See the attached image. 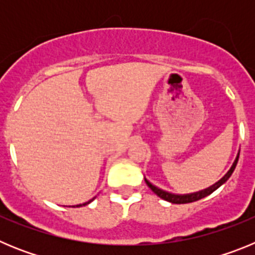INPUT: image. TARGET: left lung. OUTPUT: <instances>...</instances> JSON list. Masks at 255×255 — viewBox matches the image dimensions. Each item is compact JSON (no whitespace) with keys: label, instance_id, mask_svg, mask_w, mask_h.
I'll return each instance as SVG.
<instances>
[{"label":"left lung","instance_id":"1","mask_svg":"<svg viewBox=\"0 0 255 255\" xmlns=\"http://www.w3.org/2000/svg\"><path fill=\"white\" fill-rule=\"evenodd\" d=\"M240 153V152H239ZM239 153L238 155H236L235 161H234L233 166L230 167V170L227 171L226 175H225L222 179L218 180L216 184H213V185H211L209 188L207 189H203V190H199V191H195V193H190V194H173V193H170V191H166V190H162V189L157 188L155 185H153L152 182L148 181L145 177H144V180H145V182H147V185L149 186L150 190L154 193V194L158 195L161 199L163 200H167V202H170V203H173V204H185V203H191V202H195V200H199L202 199V198L207 197V195L212 194L213 191L217 190L218 188H220L222 184H225V182L227 181V180L230 179V176L233 175L234 170H235L236 167V163H238V159H239Z\"/></svg>","mask_w":255,"mask_h":255}]
</instances>
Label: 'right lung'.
Returning a JSON list of instances; mask_svg holds the SVG:
<instances>
[{"label":"right lung","instance_id":"obj_1","mask_svg":"<svg viewBox=\"0 0 255 255\" xmlns=\"http://www.w3.org/2000/svg\"><path fill=\"white\" fill-rule=\"evenodd\" d=\"M94 198H96V197H94ZM94 198H93V199H91V200H88V202H85V203H83V204H76V206H73V207H74V208H75V207H83V206H87V204L91 203L92 200H94Z\"/></svg>","mask_w":255,"mask_h":255}]
</instances>
